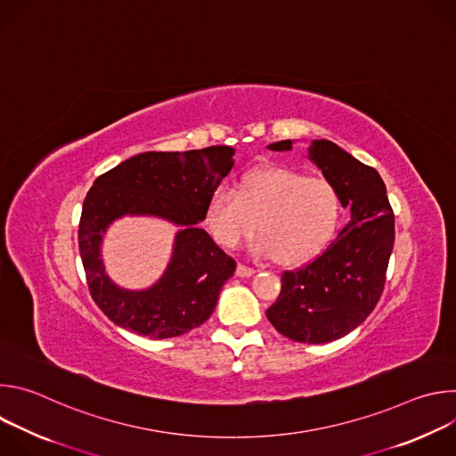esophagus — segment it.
Returning <instances> with one entry per match:
<instances>
[{"label":"esophagus","instance_id":"1","mask_svg":"<svg viewBox=\"0 0 456 456\" xmlns=\"http://www.w3.org/2000/svg\"><path fill=\"white\" fill-rule=\"evenodd\" d=\"M254 273L256 271L252 267H247L243 264H238V267H236V276H240V278H250Z\"/></svg>","mask_w":456,"mask_h":456}]
</instances>
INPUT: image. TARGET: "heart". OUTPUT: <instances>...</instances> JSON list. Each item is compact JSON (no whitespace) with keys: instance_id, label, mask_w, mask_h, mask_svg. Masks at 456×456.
<instances>
[{"instance_id":"heart-1","label":"heart","mask_w":456,"mask_h":456,"mask_svg":"<svg viewBox=\"0 0 456 456\" xmlns=\"http://www.w3.org/2000/svg\"><path fill=\"white\" fill-rule=\"evenodd\" d=\"M341 213V192L329 178L262 167L241 180L240 191L216 185L206 206V224L225 248H236L257 227L262 234L252 241L257 256L301 265L329 245Z\"/></svg>"}]
</instances>
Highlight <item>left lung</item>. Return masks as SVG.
<instances>
[{"mask_svg":"<svg viewBox=\"0 0 456 456\" xmlns=\"http://www.w3.org/2000/svg\"><path fill=\"white\" fill-rule=\"evenodd\" d=\"M290 151L292 141L269 146ZM308 159L334 182L352 218L315 259L281 274V292L267 319L297 343H330L371 314L386 281L395 241V216L380 175L330 141H312Z\"/></svg>","mask_w":456,"mask_h":456,"instance_id":"left-lung-1","label":"left lung"}]
</instances>
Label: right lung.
I'll use <instances>...</instances> for the list:
<instances>
[{"label": "right lung", "instance_id": "add662e5", "mask_svg": "<svg viewBox=\"0 0 456 456\" xmlns=\"http://www.w3.org/2000/svg\"><path fill=\"white\" fill-rule=\"evenodd\" d=\"M231 146L191 151H148L101 175L88 191L79 252L90 294L118 327L151 339L182 336L206 322L236 262L199 227L211 192L234 166ZM126 214L157 216L181 227L163 278L150 289L113 284L100 259L102 234Z\"/></svg>", "mask_w": 456, "mask_h": 456}]
</instances>
